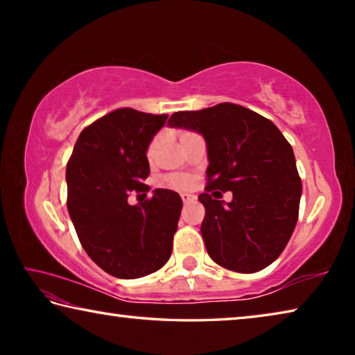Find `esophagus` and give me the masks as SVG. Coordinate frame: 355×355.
<instances>
[{
  "instance_id": "obj_1",
  "label": "esophagus",
  "mask_w": 355,
  "mask_h": 355,
  "mask_svg": "<svg viewBox=\"0 0 355 355\" xmlns=\"http://www.w3.org/2000/svg\"><path fill=\"white\" fill-rule=\"evenodd\" d=\"M182 200H183V203H191V202L196 200V196H192V194H182Z\"/></svg>"
}]
</instances>
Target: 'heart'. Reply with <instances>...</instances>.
Returning <instances> with one entry per match:
<instances>
[{
    "instance_id": "1",
    "label": "heart",
    "mask_w": 355,
    "mask_h": 355,
    "mask_svg": "<svg viewBox=\"0 0 355 355\" xmlns=\"http://www.w3.org/2000/svg\"><path fill=\"white\" fill-rule=\"evenodd\" d=\"M184 135H188V131H184V133L182 135V137L184 136ZM156 147H158V136H155L152 141L148 142V146H147V152H146V155H147V158L152 161L153 159V156H155V153H156ZM164 183L167 184V186H171V188H175V189H188V188H191V184H192V180L188 177V175H183V173H172V175H167L166 178H164Z\"/></svg>"
}]
</instances>
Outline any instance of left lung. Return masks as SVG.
<instances>
[{
	"label": "left lung",
	"mask_w": 355,
	"mask_h": 355,
	"mask_svg": "<svg viewBox=\"0 0 355 355\" xmlns=\"http://www.w3.org/2000/svg\"><path fill=\"white\" fill-rule=\"evenodd\" d=\"M169 125L194 130L207 141L200 232L213 261L249 274L277 260L296 227L302 192L293 148L280 130L235 103L173 112ZM218 189L232 190L234 200L224 206Z\"/></svg>",
	"instance_id": "obj_1"
}]
</instances>
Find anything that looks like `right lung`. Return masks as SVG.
Masks as SVG:
<instances>
[{
  "label": "right lung",
  "instance_id": "add662e5",
  "mask_svg": "<svg viewBox=\"0 0 355 355\" xmlns=\"http://www.w3.org/2000/svg\"><path fill=\"white\" fill-rule=\"evenodd\" d=\"M167 114L120 107L81 131L67 163V208L78 239L105 272L139 279L158 271L172 254L183 202L175 191L147 196V146Z\"/></svg>",
  "mask_w": 355,
  "mask_h": 355
}]
</instances>
